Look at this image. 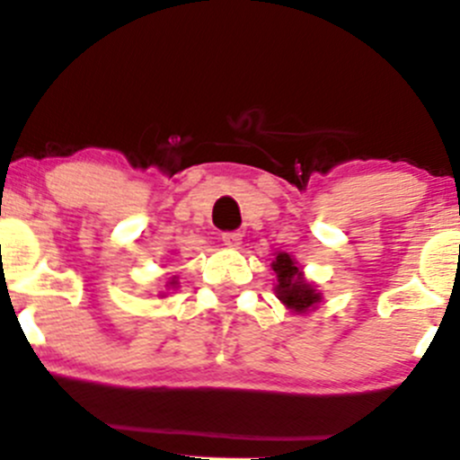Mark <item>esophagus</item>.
<instances>
[{
  "instance_id": "34e87169",
  "label": "esophagus",
  "mask_w": 460,
  "mask_h": 460,
  "mask_svg": "<svg viewBox=\"0 0 460 460\" xmlns=\"http://www.w3.org/2000/svg\"><path fill=\"white\" fill-rule=\"evenodd\" d=\"M222 242H225L226 246H231V249H235V246L242 244V234L240 231H225V234H222Z\"/></svg>"
}]
</instances>
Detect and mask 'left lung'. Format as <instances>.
<instances>
[{
	"instance_id": "1",
	"label": "left lung",
	"mask_w": 460,
	"mask_h": 460,
	"mask_svg": "<svg viewBox=\"0 0 460 460\" xmlns=\"http://www.w3.org/2000/svg\"><path fill=\"white\" fill-rule=\"evenodd\" d=\"M272 270L277 272V295L284 304L295 312H307L319 304L321 295L310 284H305L301 270L296 269L290 255L279 253L272 261Z\"/></svg>"
}]
</instances>
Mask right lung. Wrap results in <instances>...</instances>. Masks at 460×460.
<instances>
[{
    "instance_id": "obj_1",
    "label": "right lung",
    "mask_w": 460,
    "mask_h": 460,
    "mask_svg": "<svg viewBox=\"0 0 460 460\" xmlns=\"http://www.w3.org/2000/svg\"><path fill=\"white\" fill-rule=\"evenodd\" d=\"M172 284H174V281H172Z\"/></svg>"
}]
</instances>
